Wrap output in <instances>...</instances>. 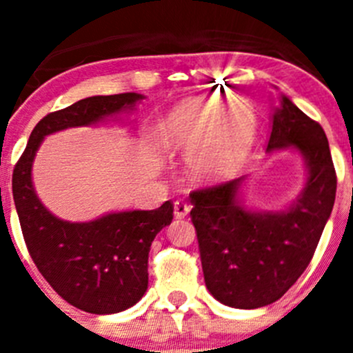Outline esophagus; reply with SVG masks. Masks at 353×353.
Here are the masks:
<instances>
[{"instance_id": "34e87169", "label": "esophagus", "mask_w": 353, "mask_h": 353, "mask_svg": "<svg viewBox=\"0 0 353 353\" xmlns=\"http://www.w3.org/2000/svg\"><path fill=\"white\" fill-rule=\"evenodd\" d=\"M189 210H191V208H189V205H187L185 201H182V199H176V201H174L173 214L176 219H183V217L189 214Z\"/></svg>"}]
</instances>
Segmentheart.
<instances>
[{"instance_id": "1", "label": "heart", "mask_w": 353, "mask_h": 353, "mask_svg": "<svg viewBox=\"0 0 353 353\" xmlns=\"http://www.w3.org/2000/svg\"><path fill=\"white\" fill-rule=\"evenodd\" d=\"M254 139V114L230 95L191 97L168 117L164 143L187 152L198 182H221L240 170Z\"/></svg>"}]
</instances>
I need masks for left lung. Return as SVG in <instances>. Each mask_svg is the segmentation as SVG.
<instances>
[{
  "mask_svg": "<svg viewBox=\"0 0 353 353\" xmlns=\"http://www.w3.org/2000/svg\"><path fill=\"white\" fill-rule=\"evenodd\" d=\"M270 127L265 152L295 150L305 166L302 191L288 207H245V176L189 196L205 285L239 310L272 304L292 288L313 258L336 199L334 164L320 123L281 95Z\"/></svg>",
  "mask_w": 353,
  "mask_h": 353,
  "instance_id": "left-lung-1",
  "label": "left lung"
}]
</instances>
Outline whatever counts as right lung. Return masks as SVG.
Masks as SVG:
<instances>
[{"label":"right lung","instance_id":"add662e5","mask_svg":"<svg viewBox=\"0 0 353 353\" xmlns=\"http://www.w3.org/2000/svg\"><path fill=\"white\" fill-rule=\"evenodd\" d=\"M143 99L141 93L95 95L49 113L37 123L15 164L12 191L28 251L54 292L86 313H120L145 295L150 245L171 224L173 205L166 201L155 210L109 212L88 223H70L43 207L31 168L46 136L118 118Z\"/></svg>","mask_w":353,"mask_h":353}]
</instances>
